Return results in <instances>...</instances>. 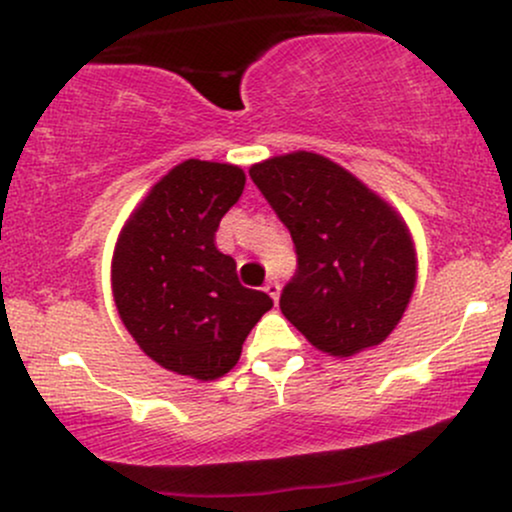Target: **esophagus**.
Segmentation results:
<instances>
[{
  "label": "esophagus",
  "instance_id": "obj_1",
  "mask_svg": "<svg viewBox=\"0 0 512 512\" xmlns=\"http://www.w3.org/2000/svg\"><path fill=\"white\" fill-rule=\"evenodd\" d=\"M264 291L269 293V296H272V301L276 303L279 301V293H281V286H279V281H267V284H264Z\"/></svg>",
  "mask_w": 512,
  "mask_h": 512
}]
</instances>
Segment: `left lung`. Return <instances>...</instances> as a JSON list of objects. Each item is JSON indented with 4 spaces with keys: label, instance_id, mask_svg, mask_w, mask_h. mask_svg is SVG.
I'll return each instance as SVG.
<instances>
[{
    "label": "left lung",
    "instance_id": "8db88e82",
    "mask_svg": "<svg viewBox=\"0 0 512 512\" xmlns=\"http://www.w3.org/2000/svg\"><path fill=\"white\" fill-rule=\"evenodd\" d=\"M250 178L296 245L281 313L315 349L354 356L385 342L416 284L407 223L325 156L296 151L255 163Z\"/></svg>",
    "mask_w": 512,
    "mask_h": 512
}]
</instances>
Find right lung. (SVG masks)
<instances>
[{"label": "right lung", "mask_w": 512, "mask_h": 512, "mask_svg": "<svg viewBox=\"0 0 512 512\" xmlns=\"http://www.w3.org/2000/svg\"><path fill=\"white\" fill-rule=\"evenodd\" d=\"M243 187L238 166L190 158L151 187L117 238V313L144 354L178 375H226L274 305L264 291L245 289L236 260L216 248L219 223Z\"/></svg>", "instance_id": "right-lung-1"}]
</instances>
